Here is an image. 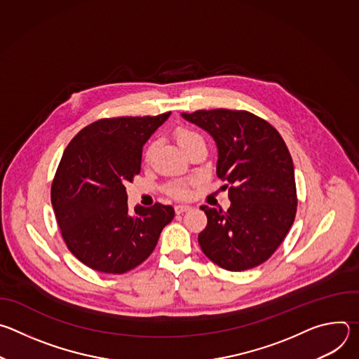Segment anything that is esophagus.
Segmentation results:
<instances>
[{
  "label": "esophagus",
  "instance_id": "34e87169",
  "mask_svg": "<svg viewBox=\"0 0 359 359\" xmlns=\"http://www.w3.org/2000/svg\"><path fill=\"white\" fill-rule=\"evenodd\" d=\"M191 208L187 206V204H177V206H175V212L176 215H182L184 212H189Z\"/></svg>",
  "mask_w": 359,
  "mask_h": 359
}]
</instances>
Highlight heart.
<instances>
[{"mask_svg": "<svg viewBox=\"0 0 359 359\" xmlns=\"http://www.w3.org/2000/svg\"><path fill=\"white\" fill-rule=\"evenodd\" d=\"M175 137L176 140L179 142V144L186 150L187 147H190L193 143L196 142H204L201 135L197 133L196 130L190 129V128H184V126H180L175 130ZM151 151V146H149L144 151V158L147 159ZM166 191L172 196V197H176V198H183V197H187L189 196V186L186 182H182V180H177V182H172L166 186Z\"/></svg>", "mask_w": 359, "mask_h": 359, "instance_id": "obj_1", "label": "heart"}]
</instances>
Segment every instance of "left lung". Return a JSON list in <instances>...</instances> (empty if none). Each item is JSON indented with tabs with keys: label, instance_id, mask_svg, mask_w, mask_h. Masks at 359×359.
<instances>
[{
	"label": "left lung",
	"instance_id": "obj_1",
	"mask_svg": "<svg viewBox=\"0 0 359 359\" xmlns=\"http://www.w3.org/2000/svg\"><path fill=\"white\" fill-rule=\"evenodd\" d=\"M182 116L208 130L219 149L217 176L231 206H201L208 226L201 251L229 271L267 262L290 231L297 213L294 165L285 142L267 121L247 111L212 109Z\"/></svg>",
	"mask_w": 359,
	"mask_h": 359
}]
</instances>
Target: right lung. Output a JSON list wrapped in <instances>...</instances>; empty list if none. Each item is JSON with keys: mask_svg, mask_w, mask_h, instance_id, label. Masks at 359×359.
Returning a JSON list of instances; mask_svg holds the SVG:
<instances>
[{"mask_svg": "<svg viewBox=\"0 0 359 359\" xmlns=\"http://www.w3.org/2000/svg\"><path fill=\"white\" fill-rule=\"evenodd\" d=\"M169 115L95 121L64 151L50 201L68 250L95 271L123 274L142 264L175 217L161 203L129 215L125 187L140 172L143 144Z\"/></svg>", "mask_w": 359, "mask_h": 359, "instance_id": "obj_1", "label": "right lung"}]
</instances>
